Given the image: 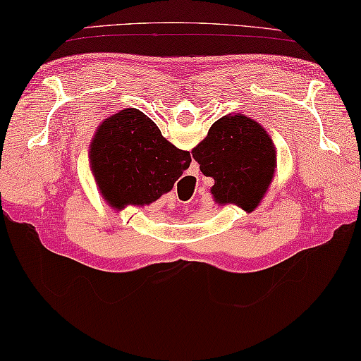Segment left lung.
I'll use <instances>...</instances> for the list:
<instances>
[{"label": "left lung", "mask_w": 361, "mask_h": 361, "mask_svg": "<svg viewBox=\"0 0 361 361\" xmlns=\"http://www.w3.org/2000/svg\"><path fill=\"white\" fill-rule=\"evenodd\" d=\"M192 156L202 174L215 180L210 189L213 200L247 213L260 205L276 168L274 140L262 125L243 114L216 120Z\"/></svg>", "instance_id": "1"}]
</instances>
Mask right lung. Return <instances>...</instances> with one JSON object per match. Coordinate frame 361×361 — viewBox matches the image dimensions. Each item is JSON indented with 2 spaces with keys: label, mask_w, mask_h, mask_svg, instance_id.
<instances>
[{
  "label": "right lung",
  "mask_w": 361,
  "mask_h": 361,
  "mask_svg": "<svg viewBox=\"0 0 361 361\" xmlns=\"http://www.w3.org/2000/svg\"><path fill=\"white\" fill-rule=\"evenodd\" d=\"M190 161L189 151L168 142L138 109H123L104 120L90 145L94 180L114 210L156 202L174 187Z\"/></svg>",
  "instance_id": "add662e5"
}]
</instances>
